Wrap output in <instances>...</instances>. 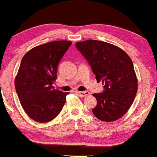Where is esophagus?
<instances>
[{
    "label": "esophagus",
    "instance_id": "34e87169",
    "mask_svg": "<svg viewBox=\"0 0 157 157\" xmlns=\"http://www.w3.org/2000/svg\"><path fill=\"white\" fill-rule=\"evenodd\" d=\"M77 93L79 94V96L82 97V98H84V97L88 96L90 94V92H87V91H84V92H78Z\"/></svg>",
    "mask_w": 157,
    "mask_h": 157
}]
</instances>
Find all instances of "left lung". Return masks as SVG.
Here are the masks:
<instances>
[{
	"label": "left lung",
	"mask_w": 157,
	"mask_h": 157,
	"mask_svg": "<svg viewBox=\"0 0 157 157\" xmlns=\"http://www.w3.org/2000/svg\"><path fill=\"white\" fill-rule=\"evenodd\" d=\"M92 67L104 91L92 94L97 105L92 113L103 121H117L127 113L138 91V79L132 59L118 46L107 42L86 40L75 44Z\"/></svg>",
	"instance_id": "obj_1"
}]
</instances>
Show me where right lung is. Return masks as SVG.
<instances>
[{
	"label": "right lung",
	"instance_id": "add662e5",
	"mask_svg": "<svg viewBox=\"0 0 157 157\" xmlns=\"http://www.w3.org/2000/svg\"><path fill=\"white\" fill-rule=\"evenodd\" d=\"M72 44L56 40L36 46L21 61L15 78V89L23 109L34 121L48 122L63 109L69 92L55 90L57 66Z\"/></svg>",
	"mask_w": 157,
	"mask_h": 157
}]
</instances>
